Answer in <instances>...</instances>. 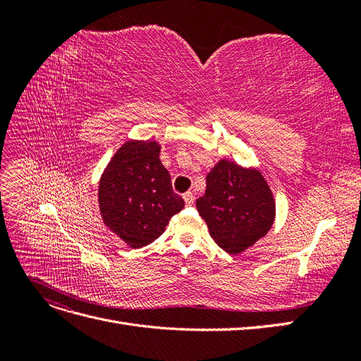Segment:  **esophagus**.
Returning <instances> with one entry per match:
<instances>
[{
  "instance_id": "obj_1",
  "label": "esophagus",
  "mask_w": 361,
  "mask_h": 361,
  "mask_svg": "<svg viewBox=\"0 0 361 361\" xmlns=\"http://www.w3.org/2000/svg\"><path fill=\"white\" fill-rule=\"evenodd\" d=\"M183 200H185V204L187 206H192L194 204V200H195V197H194V194L192 192H185L183 194Z\"/></svg>"
}]
</instances>
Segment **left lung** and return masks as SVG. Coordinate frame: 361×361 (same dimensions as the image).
Here are the masks:
<instances>
[{
	"mask_svg": "<svg viewBox=\"0 0 361 361\" xmlns=\"http://www.w3.org/2000/svg\"><path fill=\"white\" fill-rule=\"evenodd\" d=\"M214 241L238 255L265 236L276 203L262 173L221 159L206 176V192L195 202Z\"/></svg>",
	"mask_w": 361,
	"mask_h": 361,
	"instance_id": "8db88e82",
	"label": "left lung"
}]
</instances>
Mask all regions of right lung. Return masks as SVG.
<instances>
[{
	"label": "right lung",
	"mask_w": 361,
	"mask_h": 361,
	"mask_svg": "<svg viewBox=\"0 0 361 361\" xmlns=\"http://www.w3.org/2000/svg\"><path fill=\"white\" fill-rule=\"evenodd\" d=\"M159 150L157 141H128L116 152L99 182L102 220L133 248L154 243L185 206L173 191Z\"/></svg>",
	"instance_id": "1"
}]
</instances>
